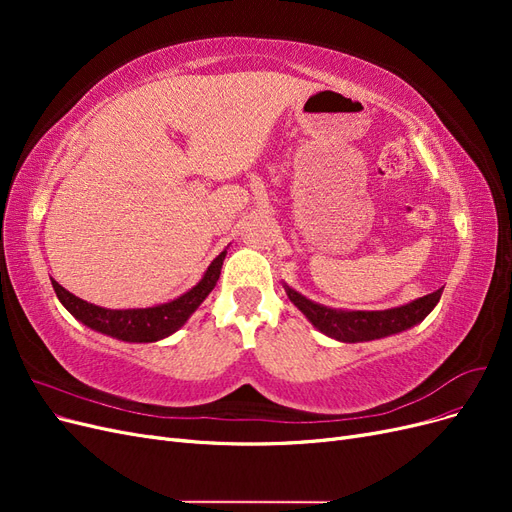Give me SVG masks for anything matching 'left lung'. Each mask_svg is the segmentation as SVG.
Wrapping results in <instances>:
<instances>
[{
    "mask_svg": "<svg viewBox=\"0 0 512 512\" xmlns=\"http://www.w3.org/2000/svg\"><path fill=\"white\" fill-rule=\"evenodd\" d=\"M286 294L320 333L337 339V342L356 344L371 342V339H380L414 327V324L425 320L431 309L438 305L442 290L425 294L423 299H416L408 305L384 309V312H346V309H331L305 299L303 294L288 286Z\"/></svg>",
    "mask_w": 512,
    "mask_h": 512,
    "instance_id": "left-lung-1",
    "label": "left lung"
}]
</instances>
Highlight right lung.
<instances>
[{"instance_id":"1","label":"right lung","mask_w":512,"mask_h":512,"mask_svg":"<svg viewBox=\"0 0 512 512\" xmlns=\"http://www.w3.org/2000/svg\"><path fill=\"white\" fill-rule=\"evenodd\" d=\"M222 262L224 260L220 254L211 262V267L203 275V280H200L192 290L181 294L179 299L145 309H104L74 297L72 292L61 288L57 282H53V288L68 312L76 320L87 324L89 329L117 337L121 342L145 344L158 342V339L173 335L177 329L183 327L185 320L196 312L198 305L209 297V292L218 284Z\"/></svg>"}]
</instances>
